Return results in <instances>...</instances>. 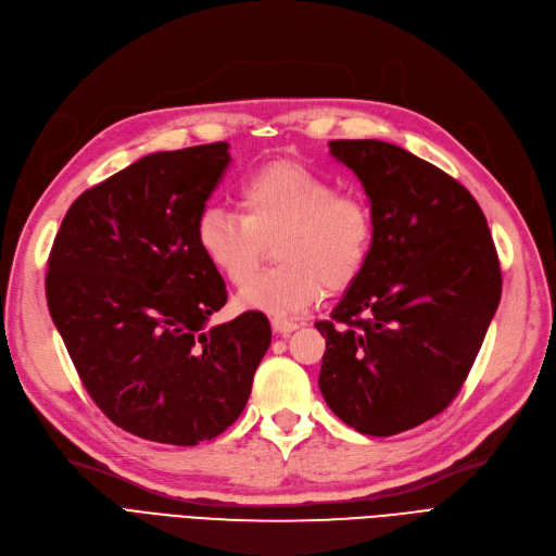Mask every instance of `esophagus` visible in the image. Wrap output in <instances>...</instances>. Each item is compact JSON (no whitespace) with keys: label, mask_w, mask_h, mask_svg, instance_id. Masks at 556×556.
<instances>
[{"label":"esophagus","mask_w":556,"mask_h":556,"mask_svg":"<svg viewBox=\"0 0 556 556\" xmlns=\"http://www.w3.org/2000/svg\"><path fill=\"white\" fill-rule=\"evenodd\" d=\"M271 328H274L278 334H289V332L299 330L301 326H299L296 321H292V319H285V316H274V319H271Z\"/></svg>","instance_id":"obj_1"}]
</instances>
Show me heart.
Instances as JSON below:
<instances>
[{
    "instance_id": "b5f03b06",
    "label": "heart",
    "mask_w": 556,
    "mask_h": 556,
    "mask_svg": "<svg viewBox=\"0 0 556 556\" xmlns=\"http://www.w3.org/2000/svg\"><path fill=\"white\" fill-rule=\"evenodd\" d=\"M240 215L205 207L197 244L219 276L245 287L275 244L279 264L244 289L253 309L299 312L324 289H349L366 269L376 242V217L362 194L305 165L276 161L251 172L237 188Z\"/></svg>"
}]
</instances>
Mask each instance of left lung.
I'll use <instances>...</instances> for the list:
<instances>
[{
  "label": "left lung",
  "instance_id": "8db88e82",
  "mask_svg": "<svg viewBox=\"0 0 556 556\" xmlns=\"http://www.w3.org/2000/svg\"><path fill=\"white\" fill-rule=\"evenodd\" d=\"M371 201L376 242L330 321L319 389L362 434L391 437L455 401L500 303L478 201L439 167L380 140H332Z\"/></svg>",
  "mask_w": 556,
  "mask_h": 556
}]
</instances>
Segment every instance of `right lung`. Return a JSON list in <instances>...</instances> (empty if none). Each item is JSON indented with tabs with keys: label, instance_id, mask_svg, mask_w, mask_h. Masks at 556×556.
Masks as SVG:
<instances>
[{
	"label": "right lung",
	"instance_id": "right-lung-1",
	"mask_svg": "<svg viewBox=\"0 0 556 556\" xmlns=\"http://www.w3.org/2000/svg\"><path fill=\"white\" fill-rule=\"evenodd\" d=\"M226 142L157 151L78 197L45 280L49 314L78 378L117 428L155 443L219 437L247 407L271 343L262 312L207 328L224 278L197 244V219Z\"/></svg>",
	"mask_w": 556,
	"mask_h": 556
}]
</instances>
